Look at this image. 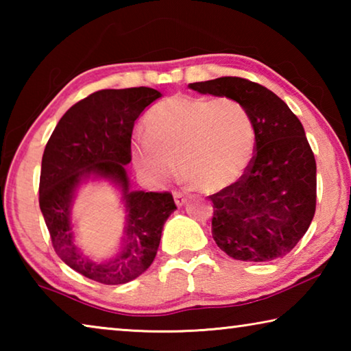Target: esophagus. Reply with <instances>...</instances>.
Returning a JSON list of instances; mask_svg holds the SVG:
<instances>
[{
	"label": "esophagus",
	"instance_id": "esophagus-1",
	"mask_svg": "<svg viewBox=\"0 0 351 351\" xmlns=\"http://www.w3.org/2000/svg\"><path fill=\"white\" fill-rule=\"evenodd\" d=\"M173 198H175V204L178 207H181L187 203V195L182 193V192H175L173 193Z\"/></svg>",
	"mask_w": 351,
	"mask_h": 351
}]
</instances>
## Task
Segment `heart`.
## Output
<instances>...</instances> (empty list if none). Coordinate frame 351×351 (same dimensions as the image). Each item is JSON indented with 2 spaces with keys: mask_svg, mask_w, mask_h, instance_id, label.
Here are the masks:
<instances>
[{
  "mask_svg": "<svg viewBox=\"0 0 351 351\" xmlns=\"http://www.w3.org/2000/svg\"><path fill=\"white\" fill-rule=\"evenodd\" d=\"M147 134L132 142L142 175L162 182L182 175L206 192H221L245 175L254 152V125L245 106L229 97L215 100L175 94L145 117Z\"/></svg>",
  "mask_w": 351,
  "mask_h": 351,
  "instance_id": "heart-1",
  "label": "heart"
}]
</instances>
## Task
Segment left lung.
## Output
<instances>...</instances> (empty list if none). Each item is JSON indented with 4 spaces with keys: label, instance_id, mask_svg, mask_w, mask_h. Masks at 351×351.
Wrapping results in <instances>:
<instances>
[{
    "label": "left lung",
    "instance_id": "left-lung-1",
    "mask_svg": "<svg viewBox=\"0 0 351 351\" xmlns=\"http://www.w3.org/2000/svg\"><path fill=\"white\" fill-rule=\"evenodd\" d=\"M190 90L245 106L255 154L232 186L212 195V235L229 257L269 261L293 249L316 212V159L305 130L283 100L241 77L190 83Z\"/></svg>",
    "mask_w": 351,
    "mask_h": 351
}]
</instances>
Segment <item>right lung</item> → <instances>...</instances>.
I'll return each instance as SVG.
<instances>
[{"mask_svg":"<svg viewBox=\"0 0 351 351\" xmlns=\"http://www.w3.org/2000/svg\"><path fill=\"white\" fill-rule=\"evenodd\" d=\"M162 94L153 88L102 90L64 112L47 141L40 175V209L52 246L69 268L105 285L128 283L156 257L164 223L175 212L171 193L130 190L136 119ZM108 180L121 190L128 217L118 251L94 261L76 246L70 212L83 183Z\"/></svg>","mask_w":351,"mask_h":351,"instance_id":"obj_1","label":"right lung"}]
</instances>
